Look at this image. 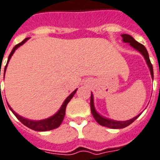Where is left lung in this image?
I'll list each match as a JSON object with an SVG mask.
<instances>
[{
    "label": "left lung",
    "mask_w": 160,
    "mask_h": 160,
    "mask_svg": "<svg viewBox=\"0 0 160 160\" xmlns=\"http://www.w3.org/2000/svg\"><path fill=\"white\" fill-rule=\"evenodd\" d=\"M122 37L123 41L125 42H128V43L131 44V46H132L134 48H136V50H138L144 56L145 61L147 62L148 66L150 67V73H151L152 78H154V71H153V66H152L151 62H150V58H149V54H148V52L146 50V48H145L144 45H142L141 43L138 42L137 41L133 38L131 36V35L128 34H122ZM90 108H91V112L92 115H93V118L95 119L96 122L99 124V125L102 126V127H109V128H113V129H121V128H124V127L129 126L130 124H132L136 118H138V116L135 117L131 120L125 121V122H117V121L110 120V119H107V118H102L98 113H97V112L94 109V106H93V95L91 93V97H90Z\"/></svg>",
    "instance_id": "left-lung-1"
}]
</instances>
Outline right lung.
<instances>
[{
    "label": "right lung",
    "mask_w": 160,
    "mask_h": 160,
    "mask_svg": "<svg viewBox=\"0 0 160 160\" xmlns=\"http://www.w3.org/2000/svg\"><path fill=\"white\" fill-rule=\"evenodd\" d=\"M27 40H28V38H25V39L23 40L21 42H19V43H18L17 45H15V46L14 47V48L12 49L10 56H9L8 62H9V60L10 59V58H11V56L13 55V53L15 52V51L16 50L17 48H19L20 45L24 44ZM8 62H7V63H8ZM6 67H7V64H6V67H5V71H4L5 72H6ZM76 90H77V89H76L75 91L72 92V93H71L68 97H67V99H66L65 102H63L62 108H60L59 111H58V112L54 115V116L51 117V118H48V119H45V120H42V121L28 120V119H26V118H22V117L19 116L16 112H15L11 109V108H10L9 105L8 106L9 108H10V109L12 111L13 113L15 114V116L16 117V118H18V119H19V120L20 121V122H21L24 126H26V127H28V128H30V129L37 131V132H46V131H50V130L58 128V127L62 124V121H63V119H64L65 114H66V108H67V103H68V102H70V100L72 98L74 94L76 93Z\"/></svg>",
    "instance_id": "right-lung-1"
}]
</instances>
